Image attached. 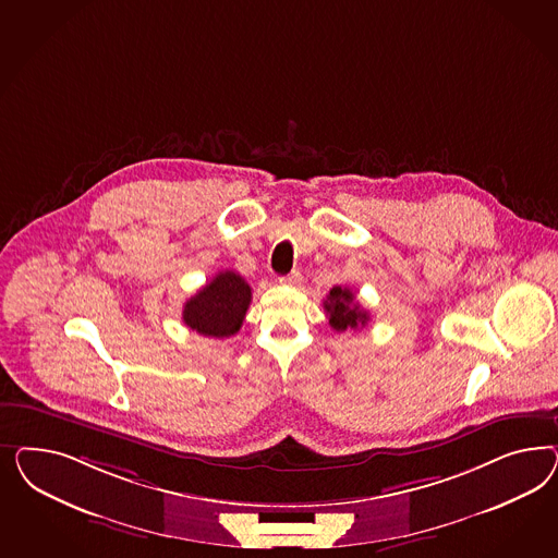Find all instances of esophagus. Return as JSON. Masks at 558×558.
Listing matches in <instances>:
<instances>
[{
    "mask_svg": "<svg viewBox=\"0 0 558 558\" xmlns=\"http://www.w3.org/2000/svg\"><path fill=\"white\" fill-rule=\"evenodd\" d=\"M301 280H303V274L299 270L290 271L288 276H282L280 278V284H288V287H296V284H301Z\"/></svg>",
    "mask_w": 558,
    "mask_h": 558,
    "instance_id": "obj_1",
    "label": "esophagus"
}]
</instances>
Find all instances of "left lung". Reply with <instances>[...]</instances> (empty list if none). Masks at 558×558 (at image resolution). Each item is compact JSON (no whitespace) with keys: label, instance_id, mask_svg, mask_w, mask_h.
Here are the masks:
<instances>
[{"label":"left lung","instance_id":"1","mask_svg":"<svg viewBox=\"0 0 558 558\" xmlns=\"http://www.w3.org/2000/svg\"><path fill=\"white\" fill-rule=\"evenodd\" d=\"M325 313L329 317V325L336 331L357 329L368 323V313L355 303L354 292L350 288L333 287L325 299Z\"/></svg>","mask_w":558,"mask_h":558}]
</instances>
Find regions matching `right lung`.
I'll return each instance as SVG.
<instances>
[{
  "label": "right lung",
  "mask_w": 558,
  "mask_h": 558,
  "mask_svg": "<svg viewBox=\"0 0 558 558\" xmlns=\"http://www.w3.org/2000/svg\"><path fill=\"white\" fill-rule=\"evenodd\" d=\"M252 303V287L233 270L219 271L187 299L182 319L206 338H231L241 329Z\"/></svg>",
  "instance_id": "add662e5"
}]
</instances>
